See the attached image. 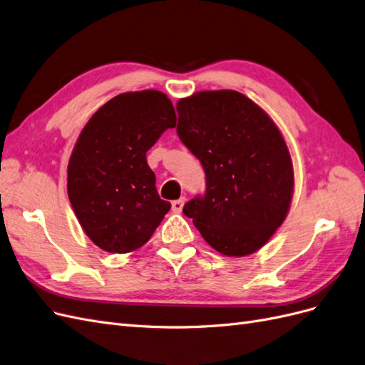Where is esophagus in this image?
Returning a JSON list of instances; mask_svg holds the SVG:
<instances>
[{"label": "esophagus", "instance_id": "esophagus-1", "mask_svg": "<svg viewBox=\"0 0 365 365\" xmlns=\"http://www.w3.org/2000/svg\"><path fill=\"white\" fill-rule=\"evenodd\" d=\"M184 202H185V197H180V200H176L172 202V210L175 213H181V210L184 207Z\"/></svg>", "mask_w": 365, "mask_h": 365}]
</instances>
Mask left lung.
I'll return each instance as SVG.
<instances>
[{
    "label": "left lung",
    "mask_w": 365,
    "mask_h": 365,
    "mask_svg": "<svg viewBox=\"0 0 365 365\" xmlns=\"http://www.w3.org/2000/svg\"><path fill=\"white\" fill-rule=\"evenodd\" d=\"M180 140L205 170L204 196L182 212L207 244L230 257L260 250L289 212L294 169L272 118L233 90L200 91L176 103Z\"/></svg>",
    "instance_id": "1"
}]
</instances>
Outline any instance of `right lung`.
I'll use <instances>...</instances> for the list:
<instances>
[{"label": "right lung", "mask_w": 365, "mask_h": 365, "mask_svg": "<svg viewBox=\"0 0 365 365\" xmlns=\"http://www.w3.org/2000/svg\"><path fill=\"white\" fill-rule=\"evenodd\" d=\"M175 126L170 98L157 90L118 94L88 120L68 161L67 190L82 230L98 248L135 251L170 210L158 196L146 152Z\"/></svg>", "instance_id": "obj_1"}]
</instances>
